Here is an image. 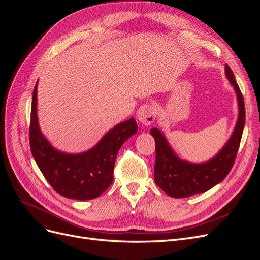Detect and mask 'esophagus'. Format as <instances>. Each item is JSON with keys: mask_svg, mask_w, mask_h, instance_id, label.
Here are the masks:
<instances>
[{"mask_svg": "<svg viewBox=\"0 0 260 260\" xmlns=\"http://www.w3.org/2000/svg\"><path fill=\"white\" fill-rule=\"evenodd\" d=\"M156 114V107L153 104H144L138 109L137 118L142 124L149 125L155 121Z\"/></svg>", "mask_w": 260, "mask_h": 260, "instance_id": "1", "label": "esophagus"}]
</instances>
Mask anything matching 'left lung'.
<instances>
[{
  "mask_svg": "<svg viewBox=\"0 0 260 260\" xmlns=\"http://www.w3.org/2000/svg\"><path fill=\"white\" fill-rule=\"evenodd\" d=\"M225 76L237 93L239 117L231 138L214 158L201 164L180 159L162 132L157 128L151 130L156 143L154 180L171 198H188L206 192L221 182L233 167L245 124V105L234 74L228 65H225Z\"/></svg>",
  "mask_w": 260,
  "mask_h": 260,
  "instance_id": "8db88e82",
  "label": "left lung"
}]
</instances>
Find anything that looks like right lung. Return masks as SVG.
Instances as JSON below:
<instances>
[{"label":"right lung","mask_w":260,"mask_h":260,"mask_svg":"<svg viewBox=\"0 0 260 260\" xmlns=\"http://www.w3.org/2000/svg\"><path fill=\"white\" fill-rule=\"evenodd\" d=\"M37 89H34L29 129L30 148L44 178L58 194L67 199L88 201L99 198L113 183L116 157L121 145L136 135L138 125L133 118L109 130L91 149L68 154L54 148L39 127Z\"/></svg>","instance_id":"right-lung-1"}]
</instances>
